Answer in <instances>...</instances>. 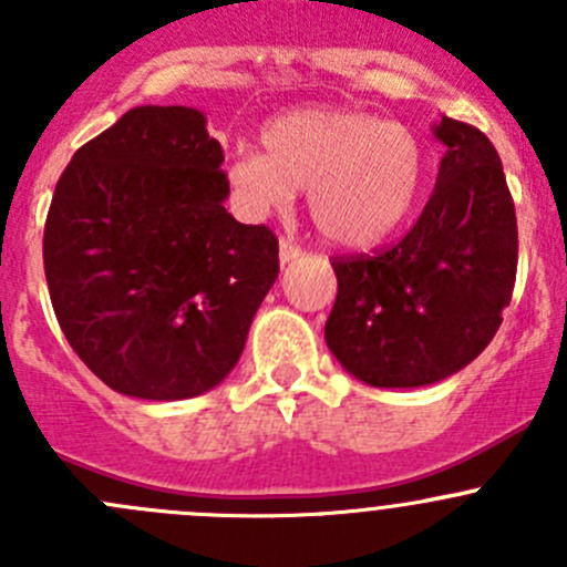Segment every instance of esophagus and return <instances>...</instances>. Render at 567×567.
Returning <instances> with one entry per match:
<instances>
[{
    "instance_id": "34e87169",
    "label": "esophagus",
    "mask_w": 567,
    "mask_h": 567,
    "mask_svg": "<svg viewBox=\"0 0 567 567\" xmlns=\"http://www.w3.org/2000/svg\"><path fill=\"white\" fill-rule=\"evenodd\" d=\"M299 255H301L299 244H293L290 238H282V241H279V262H282V266L293 262Z\"/></svg>"
}]
</instances>
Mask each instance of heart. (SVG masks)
<instances>
[{
  "instance_id": "1",
  "label": "heart",
  "mask_w": 567,
  "mask_h": 567,
  "mask_svg": "<svg viewBox=\"0 0 567 567\" xmlns=\"http://www.w3.org/2000/svg\"><path fill=\"white\" fill-rule=\"evenodd\" d=\"M262 151L227 164V188L251 219L288 208L307 188L310 219L340 247H368L405 219L425 177L414 131L368 112L305 109L271 120Z\"/></svg>"
}]
</instances>
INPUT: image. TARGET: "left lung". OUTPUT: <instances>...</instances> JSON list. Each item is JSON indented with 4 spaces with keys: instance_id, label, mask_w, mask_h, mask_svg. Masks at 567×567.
<instances>
[{
    "instance_id": "obj_1",
    "label": "left lung",
    "mask_w": 567,
    "mask_h": 567,
    "mask_svg": "<svg viewBox=\"0 0 567 567\" xmlns=\"http://www.w3.org/2000/svg\"><path fill=\"white\" fill-rule=\"evenodd\" d=\"M444 151L425 210L394 247L334 257L326 346L370 386L450 379L494 340L511 305L518 227L499 153L474 125L442 117Z\"/></svg>"
}]
</instances>
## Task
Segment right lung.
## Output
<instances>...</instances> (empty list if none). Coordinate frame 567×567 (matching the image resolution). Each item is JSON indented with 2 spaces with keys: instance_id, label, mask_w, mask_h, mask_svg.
<instances>
[{
  "instance_id": "1",
  "label": "right lung",
  "mask_w": 567,
  "mask_h": 567,
  "mask_svg": "<svg viewBox=\"0 0 567 567\" xmlns=\"http://www.w3.org/2000/svg\"><path fill=\"white\" fill-rule=\"evenodd\" d=\"M221 162L199 109L136 106L56 181L43 230L51 307L114 392L197 398L241 359L279 244L227 214Z\"/></svg>"
}]
</instances>
